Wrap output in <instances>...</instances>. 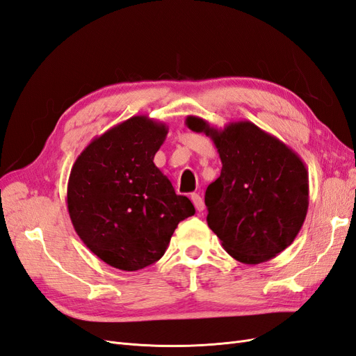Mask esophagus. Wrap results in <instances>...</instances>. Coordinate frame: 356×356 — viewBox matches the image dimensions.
Segmentation results:
<instances>
[{
	"instance_id": "esophagus-1",
	"label": "esophagus",
	"mask_w": 356,
	"mask_h": 356,
	"mask_svg": "<svg viewBox=\"0 0 356 356\" xmlns=\"http://www.w3.org/2000/svg\"><path fill=\"white\" fill-rule=\"evenodd\" d=\"M190 199H191L193 204H195V208L197 209V212H202V211L204 209L203 200H202V197L197 195V193H191V195H190Z\"/></svg>"
}]
</instances>
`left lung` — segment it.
<instances>
[{
	"mask_svg": "<svg viewBox=\"0 0 356 356\" xmlns=\"http://www.w3.org/2000/svg\"><path fill=\"white\" fill-rule=\"evenodd\" d=\"M193 132L212 139L221 175L208 186V225L234 260L260 264L294 242L309 208L305 161L281 139L248 120L222 129L188 115Z\"/></svg>",
	"mask_w": 356,
	"mask_h": 356,
	"instance_id": "1",
	"label": "left lung"
}]
</instances>
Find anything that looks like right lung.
<instances>
[{
    "mask_svg": "<svg viewBox=\"0 0 356 356\" xmlns=\"http://www.w3.org/2000/svg\"><path fill=\"white\" fill-rule=\"evenodd\" d=\"M166 135L165 123L134 115L93 138L72 165L67 204L74 230L120 270L160 260L179 221L195 215L153 161Z\"/></svg>",
    "mask_w": 356,
    "mask_h": 356,
    "instance_id": "1",
    "label": "right lung"
}]
</instances>
